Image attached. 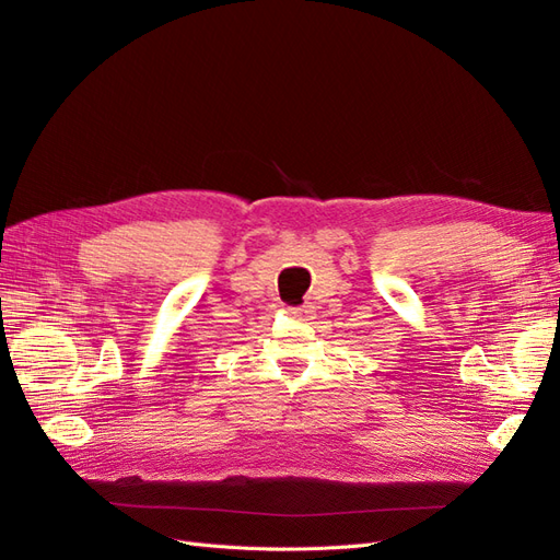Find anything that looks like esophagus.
<instances>
[{
    "label": "esophagus",
    "instance_id": "esophagus-1",
    "mask_svg": "<svg viewBox=\"0 0 560 560\" xmlns=\"http://www.w3.org/2000/svg\"><path fill=\"white\" fill-rule=\"evenodd\" d=\"M287 311H290V315H294V317H303V315L308 313V308H306V306H290Z\"/></svg>",
    "mask_w": 560,
    "mask_h": 560
}]
</instances>
